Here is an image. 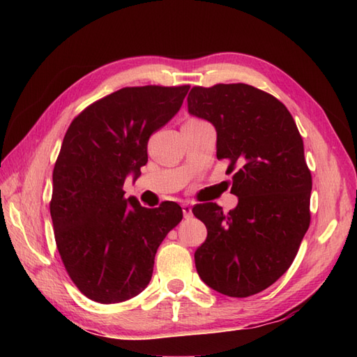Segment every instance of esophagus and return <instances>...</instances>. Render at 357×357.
<instances>
[{
	"instance_id": "obj_1",
	"label": "esophagus",
	"mask_w": 357,
	"mask_h": 357,
	"mask_svg": "<svg viewBox=\"0 0 357 357\" xmlns=\"http://www.w3.org/2000/svg\"><path fill=\"white\" fill-rule=\"evenodd\" d=\"M183 213H184V218H190L192 216L190 204H183Z\"/></svg>"
}]
</instances>
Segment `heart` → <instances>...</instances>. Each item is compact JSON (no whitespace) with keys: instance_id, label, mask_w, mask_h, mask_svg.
Wrapping results in <instances>:
<instances>
[{"instance_id":"heart-1","label":"heart","mask_w":357,"mask_h":357,"mask_svg":"<svg viewBox=\"0 0 357 357\" xmlns=\"http://www.w3.org/2000/svg\"><path fill=\"white\" fill-rule=\"evenodd\" d=\"M190 121H199V119H190Z\"/></svg>"}]
</instances>
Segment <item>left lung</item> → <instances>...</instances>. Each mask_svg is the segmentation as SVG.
<instances>
[{
	"instance_id": "8db88e82",
	"label": "left lung",
	"mask_w": 357,
	"mask_h": 357,
	"mask_svg": "<svg viewBox=\"0 0 357 357\" xmlns=\"http://www.w3.org/2000/svg\"><path fill=\"white\" fill-rule=\"evenodd\" d=\"M187 102L190 115L215 126L216 156L229 161L238 196L229 213L216 202L193 207L207 227L195 252L196 270L213 290L247 298L290 268L310 227L304 141L285 105L253 86H196Z\"/></svg>"
}]
</instances>
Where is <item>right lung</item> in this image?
<instances>
[{
    "label": "right lung",
    "instance_id": "add662e5",
    "mask_svg": "<svg viewBox=\"0 0 357 357\" xmlns=\"http://www.w3.org/2000/svg\"><path fill=\"white\" fill-rule=\"evenodd\" d=\"M190 86L119 89L72 121L53 169L50 216L59 256L89 299L118 304L139 294L158 247L183 219L165 201L156 208L124 198V181L147 164V142L179 112Z\"/></svg>",
    "mask_w": 357,
    "mask_h": 357
}]
</instances>
